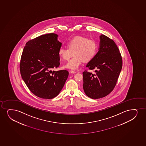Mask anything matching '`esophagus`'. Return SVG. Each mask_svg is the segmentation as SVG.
I'll list each match as a JSON object with an SVG mask.
<instances>
[{
  "label": "esophagus",
  "mask_w": 146,
  "mask_h": 146,
  "mask_svg": "<svg viewBox=\"0 0 146 146\" xmlns=\"http://www.w3.org/2000/svg\"><path fill=\"white\" fill-rule=\"evenodd\" d=\"M70 72L72 73V74H75V73H76V72L74 70H70Z\"/></svg>",
  "instance_id": "1"
}]
</instances>
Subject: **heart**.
Here are the masks:
<instances>
[{
  "label": "heart",
  "instance_id": "1",
  "mask_svg": "<svg viewBox=\"0 0 146 146\" xmlns=\"http://www.w3.org/2000/svg\"><path fill=\"white\" fill-rule=\"evenodd\" d=\"M67 47H60L58 55L64 60H68L64 65L65 68L77 69L83 61H91L96 56L98 49V44L96 40L83 37H76L67 42Z\"/></svg>",
  "mask_w": 146,
  "mask_h": 146
}]
</instances>
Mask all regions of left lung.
<instances>
[{
	"instance_id": "1",
	"label": "left lung",
	"mask_w": 146,
	"mask_h": 146,
	"mask_svg": "<svg viewBox=\"0 0 146 146\" xmlns=\"http://www.w3.org/2000/svg\"><path fill=\"white\" fill-rule=\"evenodd\" d=\"M100 39L98 52L86 66L90 70L96 69L95 73L83 72L84 90L92 99L105 97L113 91L122 68V57L115 42L103 34Z\"/></svg>"
}]
</instances>
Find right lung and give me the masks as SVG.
Returning <instances> with one entry per match:
<instances>
[{
  "mask_svg": "<svg viewBox=\"0 0 146 146\" xmlns=\"http://www.w3.org/2000/svg\"><path fill=\"white\" fill-rule=\"evenodd\" d=\"M53 33L42 35L26 43L20 69L22 78L34 95L52 99L59 94L68 77L66 70L52 71L60 66L58 49L62 44Z\"/></svg>",
  "mask_w": 146,
  "mask_h": 146,
  "instance_id": "obj_1",
  "label": "right lung"
}]
</instances>
